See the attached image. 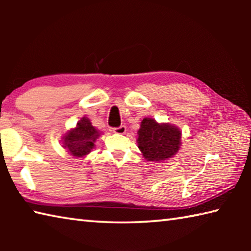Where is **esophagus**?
<instances>
[{
    "label": "esophagus",
    "mask_w": 251,
    "mask_h": 251,
    "mask_svg": "<svg viewBox=\"0 0 251 251\" xmlns=\"http://www.w3.org/2000/svg\"><path fill=\"white\" fill-rule=\"evenodd\" d=\"M113 131H114V133H115V134H125L126 126L122 125V126H120V127H115V128H113Z\"/></svg>",
    "instance_id": "esophagus-1"
}]
</instances>
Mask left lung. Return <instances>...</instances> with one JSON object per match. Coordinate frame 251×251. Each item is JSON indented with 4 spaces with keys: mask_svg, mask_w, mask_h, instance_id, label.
<instances>
[{
    "mask_svg": "<svg viewBox=\"0 0 251 251\" xmlns=\"http://www.w3.org/2000/svg\"><path fill=\"white\" fill-rule=\"evenodd\" d=\"M137 134L138 148L150 161L172 158L181 145V131L177 126L168 123L159 124L152 118H144Z\"/></svg>",
    "mask_w": 251,
    "mask_h": 251,
    "instance_id": "left-lung-1",
    "label": "left lung"
}]
</instances>
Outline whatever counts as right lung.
Listing matches in <instances>:
<instances>
[{
  "label": "right lung",
  "instance_id": "obj_1",
  "mask_svg": "<svg viewBox=\"0 0 251 251\" xmlns=\"http://www.w3.org/2000/svg\"><path fill=\"white\" fill-rule=\"evenodd\" d=\"M100 133L87 117L80 118L75 128L67 131L63 137V147L74 157H84L95 147Z\"/></svg>",
  "mask_w": 251,
  "mask_h": 251
}]
</instances>
